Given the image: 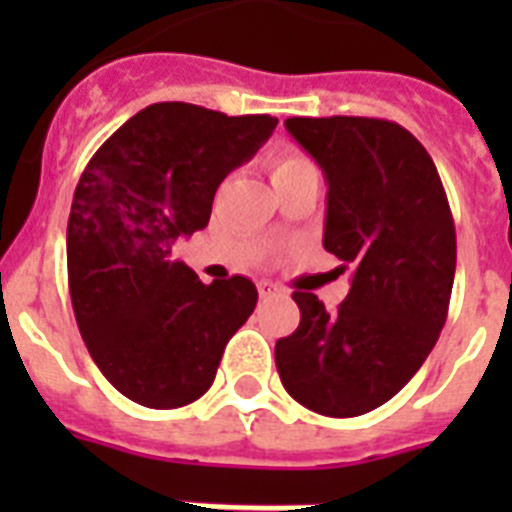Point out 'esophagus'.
<instances>
[{
	"label": "esophagus",
	"mask_w": 512,
	"mask_h": 512,
	"mask_svg": "<svg viewBox=\"0 0 512 512\" xmlns=\"http://www.w3.org/2000/svg\"><path fill=\"white\" fill-rule=\"evenodd\" d=\"M257 292H260V297H276V295H281V292H284V289L279 287V284H273V281H257Z\"/></svg>",
	"instance_id": "esophagus-1"
}]
</instances>
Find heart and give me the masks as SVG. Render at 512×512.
Listing matches in <instances>:
<instances>
[{"mask_svg": "<svg viewBox=\"0 0 512 512\" xmlns=\"http://www.w3.org/2000/svg\"><path fill=\"white\" fill-rule=\"evenodd\" d=\"M268 167H271V180H279V177L289 175V172L308 170V167H313V162L305 154H300L297 148L281 146L271 154V159H268Z\"/></svg>", "mask_w": 512, "mask_h": 512, "instance_id": "heart-1", "label": "heart"}]
</instances>
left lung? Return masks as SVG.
I'll list each match as a JSON object with an SVG mask.
<instances>
[{"label":"left lung","instance_id":"left-lung-1","mask_svg":"<svg viewBox=\"0 0 512 512\" xmlns=\"http://www.w3.org/2000/svg\"><path fill=\"white\" fill-rule=\"evenodd\" d=\"M289 135L327 177L324 247L353 271L329 313L295 292L300 327L276 342L297 404L358 417L412 380L449 313L457 233L436 164L401 124L369 116H292Z\"/></svg>","mask_w":512,"mask_h":512}]
</instances>
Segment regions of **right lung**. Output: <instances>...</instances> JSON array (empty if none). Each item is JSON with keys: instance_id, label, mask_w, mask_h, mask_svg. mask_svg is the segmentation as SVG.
Returning a JSON list of instances; mask_svg holds the SVG:
<instances>
[{"instance_id": "add662e5", "label": "right lung", "mask_w": 512, "mask_h": 512, "mask_svg": "<svg viewBox=\"0 0 512 512\" xmlns=\"http://www.w3.org/2000/svg\"><path fill=\"white\" fill-rule=\"evenodd\" d=\"M276 124L268 114L154 103L84 167L68 215V292L92 361L135 404L177 409L204 396L255 311L252 281L201 284L172 247L207 228L217 185Z\"/></svg>"}]
</instances>
